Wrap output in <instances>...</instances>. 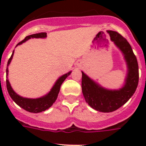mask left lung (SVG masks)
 <instances>
[{"mask_svg":"<svg viewBox=\"0 0 146 146\" xmlns=\"http://www.w3.org/2000/svg\"><path fill=\"white\" fill-rule=\"evenodd\" d=\"M111 39L123 53L128 66L126 83L119 90H108L82 72V91L86 102L96 111L108 113L117 110L132 97L139 82V66L136 55L127 40L114 31H108Z\"/></svg>","mask_w":146,"mask_h":146,"instance_id":"left-lung-1","label":"left lung"}]
</instances>
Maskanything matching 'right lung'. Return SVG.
<instances>
[{"mask_svg": "<svg viewBox=\"0 0 146 146\" xmlns=\"http://www.w3.org/2000/svg\"><path fill=\"white\" fill-rule=\"evenodd\" d=\"M47 36L46 33H36V34H33V35H30L26 36L25 38H24L23 41H21L20 42H19L18 44H17L19 45V44H21L22 43H23L26 41H27L28 39L31 38H45ZM13 54L11 55V57L9 60H8L7 62V66H9L10 61L13 58ZM7 76L8 74V69L7 67ZM71 72H69V73L64 74V76H62L60 77L57 80V81L56 82V83L54 84V86H53V88L51 89L50 92H49L48 95L43 96L42 98H35V99H32V98H23L21 96H18L16 92H15L13 89L10 86V82H9V80H6V82H7V89L8 93L10 95V96L11 97L13 101L16 102V104H17L20 108H23L24 110L29 111V112H32V113H39V112H42V111H44L47 109H48L51 105H52L54 102L57 100V96H58V93L60 92V86L63 83L65 79H66L67 76H68L70 74Z\"/></svg>", "mask_w": 146, "mask_h": 146, "instance_id": "right-lung-1", "label": "right lung"}]
</instances>
